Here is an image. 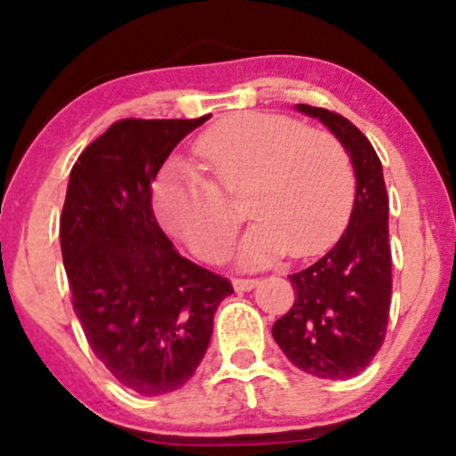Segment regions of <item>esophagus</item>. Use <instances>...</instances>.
I'll return each mask as SVG.
<instances>
[{"mask_svg":"<svg viewBox=\"0 0 456 456\" xmlns=\"http://www.w3.org/2000/svg\"><path fill=\"white\" fill-rule=\"evenodd\" d=\"M257 285V279H233L235 291H248Z\"/></svg>","mask_w":456,"mask_h":456,"instance_id":"esophagus-1","label":"esophagus"}]
</instances>
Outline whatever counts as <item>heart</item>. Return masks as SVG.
<instances>
[{
	"instance_id": "b5f03b06",
	"label": "heart",
	"mask_w": 456,
	"mask_h": 456,
	"mask_svg": "<svg viewBox=\"0 0 456 456\" xmlns=\"http://www.w3.org/2000/svg\"><path fill=\"white\" fill-rule=\"evenodd\" d=\"M208 178L175 162L154 184L162 227L197 257L227 255L240 214L229 197L246 191L244 210L255 224L242 242L244 264L279 255L302 259L332 242L354 197V167L328 130H306L297 119L235 113L201 134L195 145Z\"/></svg>"
}]
</instances>
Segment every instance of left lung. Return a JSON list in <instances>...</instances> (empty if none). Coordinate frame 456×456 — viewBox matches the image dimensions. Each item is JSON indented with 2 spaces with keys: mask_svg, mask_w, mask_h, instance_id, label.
Here are the masks:
<instances>
[{
  "mask_svg": "<svg viewBox=\"0 0 456 456\" xmlns=\"http://www.w3.org/2000/svg\"><path fill=\"white\" fill-rule=\"evenodd\" d=\"M319 118L347 150L355 201L347 229L323 257L289 274L296 300L272 326L291 364L322 379L362 373L386 338L392 294L388 192L378 151L341 113L297 104Z\"/></svg>",
  "mask_w": 456,
  "mask_h": 456,
  "instance_id": "left-lung-1",
  "label": "left lung"
}]
</instances>
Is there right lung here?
Listing matches in <instances>:
<instances>
[{
	"mask_svg": "<svg viewBox=\"0 0 456 456\" xmlns=\"http://www.w3.org/2000/svg\"><path fill=\"white\" fill-rule=\"evenodd\" d=\"M197 119H119L70 171L60 242L72 306L94 355L141 396L195 375L232 281L174 248L151 210V182Z\"/></svg>",
	"mask_w": 456,
	"mask_h": 456,
	"instance_id": "1",
	"label": "right lung"
}]
</instances>
